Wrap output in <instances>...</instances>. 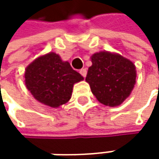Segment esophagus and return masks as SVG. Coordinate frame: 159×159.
I'll return each instance as SVG.
<instances>
[{
  "mask_svg": "<svg viewBox=\"0 0 159 159\" xmlns=\"http://www.w3.org/2000/svg\"><path fill=\"white\" fill-rule=\"evenodd\" d=\"M79 73L84 76V77H85V76H86V74H87V71H86V69L84 68V69H81V70H80Z\"/></svg>",
  "mask_w": 159,
  "mask_h": 159,
  "instance_id": "1",
  "label": "esophagus"
}]
</instances>
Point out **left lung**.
Masks as SVG:
<instances>
[{
	"instance_id": "8db88e82",
	"label": "left lung",
	"mask_w": 159,
	"mask_h": 159,
	"mask_svg": "<svg viewBox=\"0 0 159 159\" xmlns=\"http://www.w3.org/2000/svg\"><path fill=\"white\" fill-rule=\"evenodd\" d=\"M91 61L85 81L93 95L105 106H120L136 83L135 65L120 54L106 50L94 53Z\"/></svg>"
}]
</instances>
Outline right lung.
<instances>
[{
  "mask_svg": "<svg viewBox=\"0 0 159 159\" xmlns=\"http://www.w3.org/2000/svg\"><path fill=\"white\" fill-rule=\"evenodd\" d=\"M25 84L35 99L50 108L67 103L74 84L84 77L59 54L48 52L35 59L25 71Z\"/></svg>",
  "mask_w": 159,
  "mask_h": 159,
  "instance_id": "right-lung-1",
  "label": "right lung"
}]
</instances>
